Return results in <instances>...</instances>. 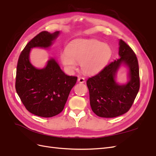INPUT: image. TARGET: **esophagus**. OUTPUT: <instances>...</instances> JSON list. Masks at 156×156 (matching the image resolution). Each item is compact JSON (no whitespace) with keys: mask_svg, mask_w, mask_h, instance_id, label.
<instances>
[{"mask_svg":"<svg viewBox=\"0 0 156 156\" xmlns=\"http://www.w3.org/2000/svg\"><path fill=\"white\" fill-rule=\"evenodd\" d=\"M78 81L80 83H84V82H85V79H84V77H79L78 78Z\"/></svg>","mask_w":156,"mask_h":156,"instance_id":"34e87169","label":"esophagus"}]
</instances>
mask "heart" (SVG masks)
<instances>
[{"label": "heart", "instance_id": "obj_1", "mask_svg": "<svg viewBox=\"0 0 156 156\" xmlns=\"http://www.w3.org/2000/svg\"><path fill=\"white\" fill-rule=\"evenodd\" d=\"M112 55L111 47L94 40H77L68 45L60 55V61L68 72H73L80 63L81 70L88 75H94L102 70Z\"/></svg>", "mask_w": 156, "mask_h": 156}]
</instances>
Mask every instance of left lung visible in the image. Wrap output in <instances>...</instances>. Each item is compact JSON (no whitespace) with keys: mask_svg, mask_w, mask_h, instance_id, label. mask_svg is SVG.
Wrapping results in <instances>:
<instances>
[{"mask_svg":"<svg viewBox=\"0 0 156 156\" xmlns=\"http://www.w3.org/2000/svg\"><path fill=\"white\" fill-rule=\"evenodd\" d=\"M119 59L108 64L87 81L92 111L100 117L114 118L129 110L140 88L139 68L134 51L122 40L119 41ZM122 64L129 68V81L119 85L115 81Z\"/></svg>","mask_w":156,"mask_h":156,"instance_id":"8db88e82","label":"left lung"}]
</instances>
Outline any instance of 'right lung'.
Returning <instances> with one entry per match:
<instances>
[{
  "label": "right lung",
  "instance_id": "right-lung-1",
  "mask_svg": "<svg viewBox=\"0 0 156 156\" xmlns=\"http://www.w3.org/2000/svg\"><path fill=\"white\" fill-rule=\"evenodd\" d=\"M59 33H39L25 47L17 62L16 92L27 109L41 117H52L62 111L77 79L66 75L54 58L49 60L43 69L35 68L30 62L32 48H49Z\"/></svg>",
  "mask_w": 156,
  "mask_h": 156
}]
</instances>
